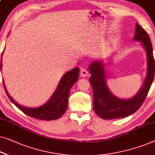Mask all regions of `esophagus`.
<instances>
[{
	"mask_svg": "<svg viewBox=\"0 0 155 155\" xmlns=\"http://www.w3.org/2000/svg\"><path fill=\"white\" fill-rule=\"evenodd\" d=\"M87 75H88V71L85 70V69H82L81 71H80V75L82 77H86Z\"/></svg>",
	"mask_w": 155,
	"mask_h": 155,
	"instance_id": "obj_1",
	"label": "esophagus"
}]
</instances>
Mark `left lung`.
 <instances>
[{
    "instance_id": "8db88e82",
    "label": "left lung",
    "mask_w": 155,
    "mask_h": 155,
    "mask_svg": "<svg viewBox=\"0 0 155 155\" xmlns=\"http://www.w3.org/2000/svg\"><path fill=\"white\" fill-rule=\"evenodd\" d=\"M134 40L141 42L146 51L147 70L144 84L133 97L122 99L111 93L107 85L104 62L100 60L94 61L89 66L94 111L98 117L104 120L126 117L137 111L144 102L153 82L155 62L152 43L147 33L137 23Z\"/></svg>"
}]
</instances>
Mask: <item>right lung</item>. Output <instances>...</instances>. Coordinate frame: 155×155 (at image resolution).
I'll return each instance as SVG.
<instances>
[{
  "label": "right lung",
  "mask_w": 155,
  "mask_h": 155,
  "mask_svg": "<svg viewBox=\"0 0 155 155\" xmlns=\"http://www.w3.org/2000/svg\"><path fill=\"white\" fill-rule=\"evenodd\" d=\"M5 50V49H4ZM1 55V59L2 56ZM2 69V60L1 61V70ZM80 68H74L68 71L62 76L57 88L50 99L44 105L37 107H28L22 106L15 101L8 94L3 80L4 88L10 100L26 115L31 117L46 121L57 120L66 113L68 101V95L73 85L77 82L79 78Z\"/></svg>",
  "instance_id": "1"
}]
</instances>
